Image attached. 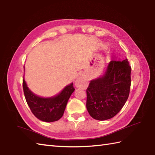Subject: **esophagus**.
Listing matches in <instances>:
<instances>
[{
    "mask_svg": "<svg viewBox=\"0 0 155 155\" xmlns=\"http://www.w3.org/2000/svg\"><path fill=\"white\" fill-rule=\"evenodd\" d=\"M75 86L77 88L85 89L86 87V81L83 77H79L75 81Z\"/></svg>",
    "mask_w": 155,
    "mask_h": 155,
    "instance_id": "34e87169",
    "label": "esophagus"
}]
</instances>
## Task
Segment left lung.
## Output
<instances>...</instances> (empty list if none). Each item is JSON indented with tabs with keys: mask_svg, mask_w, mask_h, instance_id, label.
<instances>
[{
	"mask_svg": "<svg viewBox=\"0 0 155 155\" xmlns=\"http://www.w3.org/2000/svg\"><path fill=\"white\" fill-rule=\"evenodd\" d=\"M130 71L127 58L112 60L104 75L90 81L86 90V107L91 117L104 121L121 111L129 97Z\"/></svg>",
	"mask_w": 155,
	"mask_h": 155,
	"instance_id": "obj_1",
	"label": "left lung"
}]
</instances>
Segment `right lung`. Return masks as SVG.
Segmentation results:
<instances>
[{"label": "right lung", "mask_w": 155, "mask_h": 155, "mask_svg": "<svg viewBox=\"0 0 155 155\" xmlns=\"http://www.w3.org/2000/svg\"><path fill=\"white\" fill-rule=\"evenodd\" d=\"M22 86L26 101L31 111L36 117L45 122L56 121L63 116L68 99L75 90L71 83L56 96L44 98L34 94L27 87L25 80Z\"/></svg>", "instance_id": "obj_1"}]
</instances>
